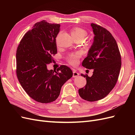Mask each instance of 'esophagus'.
<instances>
[{
    "label": "esophagus",
    "instance_id": "1",
    "mask_svg": "<svg viewBox=\"0 0 135 135\" xmlns=\"http://www.w3.org/2000/svg\"><path fill=\"white\" fill-rule=\"evenodd\" d=\"M73 77H76L79 75V73H78L75 70H73Z\"/></svg>",
    "mask_w": 135,
    "mask_h": 135
}]
</instances>
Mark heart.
Returning a JSON list of instances; mask_svg holds the SVG:
<instances>
[{
  "label": "heart",
  "instance_id": "1",
  "mask_svg": "<svg viewBox=\"0 0 135 135\" xmlns=\"http://www.w3.org/2000/svg\"><path fill=\"white\" fill-rule=\"evenodd\" d=\"M71 35L75 39L83 40L87 35V32L85 30L80 27H74L71 30ZM80 54L79 53H76L75 54L69 55L68 57V62L71 65H75L78 64V59L80 57Z\"/></svg>",
  "mask_w": 135,
  "mask_h": 135
}]
</instances>
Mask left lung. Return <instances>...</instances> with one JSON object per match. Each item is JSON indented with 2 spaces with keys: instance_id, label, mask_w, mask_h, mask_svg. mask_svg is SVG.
<instances>
[{
  "instance_id": "left-lung-1",
  "label": "left lung",
  "mask_w": 135,
  "mask_h": 135,
  "mask_svg": "<svg viewBox=\"0 0 135 135\" xmlns=\"http://www.w3.org/2000/svg\"><path fill=\"white\" fill-rule=\"evenodd\" d=\"M93 43L82 66L93 69V75L86 78L87 84L79 89V96L88 101H96L105 97L115 87L121 68V56L116 40L106 28L92 23Z\"/></svg>"
}]
</instances>
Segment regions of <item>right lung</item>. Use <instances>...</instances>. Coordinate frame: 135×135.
<instances>
[{
	"instance_id": "right-lung-1",
	"label": "right lung",
	"mask_w": 135,
	"mask_h": 135,
	"mask_svg": "<svg viewBox=\"0 0 135 135\" xmlns=\"http://www.w3.org/2000/svg\"><path fill=\"white\" fill-rule=\"evenodd\" d=\"M60 24L45 20L35 23L24 35L16 52V74L22 87L32 99L41 103L55 101L61 87L73 76L71 69L61 65L48 70L47 65L57 54L56 38Z\"/></svg>"
}]
</instances>
